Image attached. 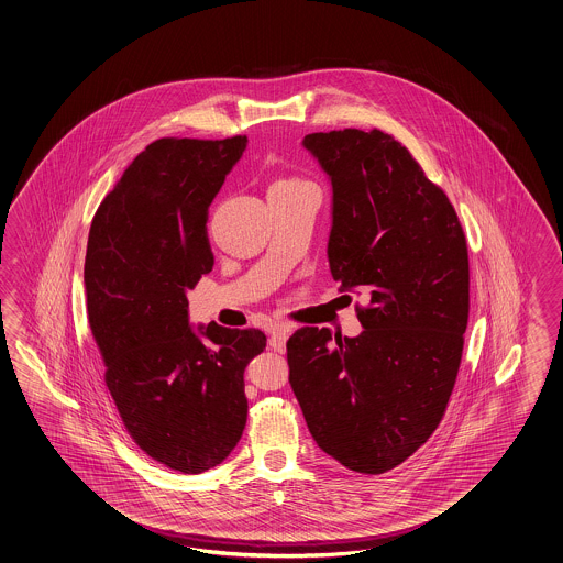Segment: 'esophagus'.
Segmentation results:
<instances>
[{
    "label": "esophagus",
    "mask_w": 563,
    "mask_h": 563,
    "mask_svg": "<svg viewBox=\"0 0 563 563\" xmlns=\"http://www.w3.org/2000/svg\"><path fill=\"white\" fill-rule=\"evenodd\" d=\"M288 335H290V328H287V325H275L273 331H271V340H268L271 347L278 352V354H283L287 350Z\"/></svg>",
    "instance_id": "1"
}]
</instances>
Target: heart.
Wrapping results in <instances>:
<instances>
[{
  "label": "heart",
  "instance_id": "b5f03b06",
  "mask_svg": "<svg viewBox=\"0 0 563 563\" xmlns=\"http://www.w3.org/2000/svg\"><path fill=\"white\" fill-rule=\"evenodd\" d=\"M278 183H292V180H278Z\"/></svg>",
  "mask_w": 563,
  "mask_h": 563
}]
</instances>
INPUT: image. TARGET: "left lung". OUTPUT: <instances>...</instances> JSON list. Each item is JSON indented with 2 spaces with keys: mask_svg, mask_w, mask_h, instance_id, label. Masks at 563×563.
<instances>
[{
  "mask_svg": "<svg viewBox=\"0 0 563 563\" xmlns=\"http://www.w3.org/2000/svg\"><path fill=\"white\" fill-rule=\"evenodd\" d=\"M302 146L331 180V276L371 305L357 309V338L292 333L288 383L323 452L383 474L431 438L452 397L470 311L466 235L395 137L345 128Z\"/></svg>",
  "mask_w": 563,
  "mask_h": 563,
  "instance_id": "obj_1",
  "label": "left lung"
}]
</instances>
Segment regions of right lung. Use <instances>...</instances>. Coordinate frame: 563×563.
<instances>
[{"label": "right lung", "mask_w": 563, "mask_h": 563, "mask_svg": "<svg viewBox=\"0 0 563 563\" xmlns=\"http://www.w3.org/2000/svg\"><path fill=\"white\" fill-rule=\"evenodd\" d=\"M246 144L152 142L89 230L87 311L108 390L140 450L183 474L218 466L242 438L244 371L266 347L258 330L209 323L197 333L187 311V290L213 268L209 206Z\"/></svg>", "instance_id": "add662e5"}]
</instances>
